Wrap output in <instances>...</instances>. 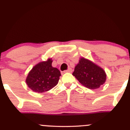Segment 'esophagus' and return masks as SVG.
I'll return each instance as SVG.
<instances>
[{
  "label": "esophagus",
  "mask_w": 130,
  "mask_h": 130,
  "mask_svg": "<svg viewBox=\"0 0 130 130\" xmlns=\"http://www.w3.org/2000/svg\"><path fill=\"white\" fill-rule=\"evenodd\" d=\"M67 72H69V73H71V72H72V69H71V68H69V69H68V70H67L64 71V73H67Z\"/></svg>",
  "instance_id": "obj_1"
}]
</instances>
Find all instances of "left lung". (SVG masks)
<instances>
[{
  "label": "left lung",
  "mask_w": 130,
  "mask_h": 130,
  "mask_svg": "<svg viewBox=\"0 0 130 130\" xmlns=\"http://www.w3.org/2000/svg\"><path fill=\"white\" fill-rule=\"evenodd\" d=\"M72 75L75 76L82 85L89 89L100 88L106 80L104 70L83 57L80 58Z\"/></svg>",
  "instance_id": "left-lung-1"
}]
</instances>
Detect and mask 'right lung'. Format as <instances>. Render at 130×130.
Returning <instances> with one entry per match:
<instances>
[{
  "instance_id": "1",
  "label": "right lung",
  "mask_w": 130,
  "mask_h": 130,
  "mask_svg": "<svg viewBox=\"0 0 130 130\" xmlns=\"http://www.w3.org/2000/svg\"><path fill=\"white\" fill-rule=\"evenodd\" d=\"M52 58L35 65L26 78V83L32 91L43 93L48 91L57 85L60 72L52 66Z\"/></svg>"
}]
</instances>
